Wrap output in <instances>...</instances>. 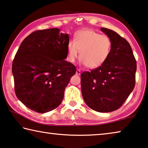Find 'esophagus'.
I'll return each mask as SVG.
<instances>
[{"label": "esophagus", "mask_w": 148, "mask_h": 148, "mask_svg": "<svg viewBox=\"0 0 148 148\" xmlns=\"http://www.w3.org/2000/svg\"><path fill=\"white\" fill-rule=\"evenodd\" d=\"M76 74L78 75H81V70L80 69H77Z\"/></svg>", "instance_id": "esophagus-1"}]
</instances>
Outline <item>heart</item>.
Segmentation results:
<instances>
[{"mask_svg": "<svg viewBox=\"0 0 148 148\" xmlns=\"http://www.w3.org/2000/svg\"><path fill=\"white\" fill-rule=\"evenodd\" d=\"M112 42L107 36L91 30L84 29L75 34L73 41L67 45V60L73 63L78 58L90 69L101 67L110 56Z\"/></svg>", "mask_w": 148, "mask_h": 148, "instance_id": "heart-1", "label": "heart"}]
</instances>
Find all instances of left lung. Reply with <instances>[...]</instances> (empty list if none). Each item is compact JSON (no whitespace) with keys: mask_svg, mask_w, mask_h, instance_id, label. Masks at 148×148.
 <instances>
[{"mask_svg":"<svg viewBox=\"0 0 148 148\" xmlns=\"http://www.w3.org/2000/svg\"><path fill=\"white\" fill-rule=\"evenodd\" d=\"M101 29L112 42L110 56L101 67L82 73L81 91L88 107L109 112L119 109L133 90L137 65L126 40L112 29Z\"/></svg>","mask_w":148,"mask_h":148,"instance_id":"left-lung-1","label":"left lung"}]
</instances>
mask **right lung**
Returning a JSON list of instances; mask_svg holds the SVG:
<instances>
[{
  "label": "right lung",
  "instance_id": "add662e5",
  "mask_svg": "<svg viewBox=\"0 0 148 148\" xmlns=\"http://www.w3.org/2000/svg\"><path fill=\"white\" fill-rule=\"evenodd\" d=\"M69 42L67 34L51 28L34 32L21 43L12 72L16 95L28 108L45 113L61 104L76 72V67L65 60Z\"/></svg>",
  "mask_w": 148,
  "mask_h": 148
}]
</instances>
